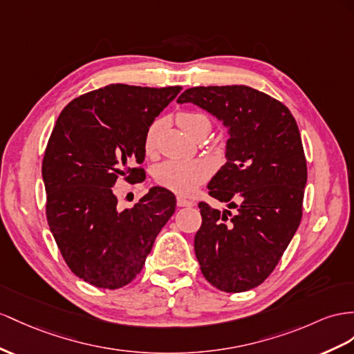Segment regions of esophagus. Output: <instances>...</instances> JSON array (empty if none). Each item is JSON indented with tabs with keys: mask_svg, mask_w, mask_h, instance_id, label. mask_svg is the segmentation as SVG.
<instances>
[{
	"mask_svg": "<svg viewBox=\"0 0 354 354\" xmlns=\"http://www.w3.org/2000/svg\"><path fill=\"white\" fill-rule=\"evenodd\" d=\"M176 203H178V206H179V207H184V206H193V205H194L192 201H187L185 197H178V198H176Z\"/></svg>",
	"mask_w": 354,
	"mask_h": 354,
	"instance_id": "esophagus-1",
	"label": "esophagus"
}]
</instances>
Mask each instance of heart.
<instances>
[{"instance_id":"heart-1","label":"heart","mask_w":354,"mask_h":354,"mask_svg":"<svg viewBox=\"0 0 354 354\" xmlns=\"http://www.w3.org/2000/svg\"><path fill=\"white\" fill-rule=\"evenodd\" d=\"M176 122L188 136L201 130H211V121L198 112L183 111L176 115ZM160 122H152L145 133L143 148L147 156H153L157 151V136ZM209 176V169L203 161H165L156 170V183L171 193L188 196L193 194Z\"/></svg>"}]
</instances>
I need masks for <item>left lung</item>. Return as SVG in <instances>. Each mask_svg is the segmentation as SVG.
Listing matches in <instances>:
<instances>
[{"mask_svg": "<svg viewBox=\"0 0 354 354\" xmlns=\"http://www.w3.org/2000/svg\"><path fill=\"white\" fill-rule=\"evenodd\" d=\"M176 102L197 104L229 129L227 162L207 185L229 209L198 203L194 251L207 283L247 292L274 272L302 220L308 174L296 120L278 100L245 85L194 86Z\"/></svg>", "mask_w": 354, "mask_h": 354, "instance_id": "obj_1", "label": "left lung"}]
</instances>
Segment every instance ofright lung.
I'll use <instances>...</instances> for the list:
<instances>
[{
	"label": "right lung",
	"mask_w": 354,
	"mask_h": 354,
	"mask_svg": "<svg viewBox=\"0 0 354 354\" xmlns=\"http://www.w3.org/2000/svg\"><path fill=\"white\" fill-rule=\"evenodd\" d=\"M180 89L107 85L71 100L53 127L41 165L46 220L70 270L91 286L131 283L175 212L162 187L120 211L112 187L142 183L145 133Z\"/></svg>",
	"instance_id": "obj_1"
}]
</instances>
